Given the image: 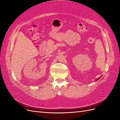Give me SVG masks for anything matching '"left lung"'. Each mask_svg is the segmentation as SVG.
Here are the masks:
<instances>
[{"instance_id": "obj_1", "label": "left lung", "mask_w": 120, "mask_h": 120, "mask_svg": "<svg viewBox=\"0 0 120 120\" xmlns=\"http://www.w3.org/2000/svg\"><path fill=\"white\" fill-rule=\"evenodd\" d=\"M98 79H96V81H97V80H98Z\"/></svg>"}]
</instances>
